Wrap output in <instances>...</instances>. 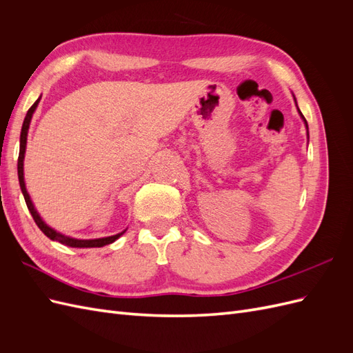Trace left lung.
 Returning <instances> with one entry per match:
<instances>
[{"instance_id":"8db88e82","label":"left lung","mask_w":353,"mask_h":353,"mask_svg":"<svg viewBox=\"0 0 353 353\" xmlns=\"http://www.w3.org/2000/svg\"><path fill=\"white\" fill-rule=\"evenodd\" d=\"M294 97V95H293ZM294 103H296V105H297V101H296V99H294ZM297 112H299V114H301V117H302V121L305 122V126H306V135H307V140H309V128H307V122H306V119H305V116L302 114V112L299 110V108H297Z\"/></svg>"}]
</instances>
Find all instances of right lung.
Instances as JSON below:
<instances>
[{
    "instance_id": "obj_1",
    "label": "right lung",
    "mask_w": 353,
    "mask_h": 353,
    "mask_svg": "<svg viewBox=\"0 0 353 353\" xmlns=\"http://www.w3.org/2000/svg\"><path fill=\"white\" fill-rule=\"evenodd\" d=\"M41 97L32 104V108L28 110L26 116H25V121L22 125V132H20V150H19V160H17V175H19V184H20V190H22L25 201H26V206L30 212L32 218L37 222L38 228L46 234V236L52 240V241H59L65 245H70V248H103L105 244H110L113 241H116L119 239L122 234L126 231L123 230L119 234H114V236H109V237H101V239H90V240H81V239H73L69 236H65V234H61L59 231H56L54 228H51L50 225L44 222V219L41 218V215L38 213V210L35 209L34 203L30 200V196L26 190V184H25V174H23V162H25V153H26V143H28V131H29V125L32 121V116H34L37 108H38V103H39Z\"/></svg>"
}]
</instances>
